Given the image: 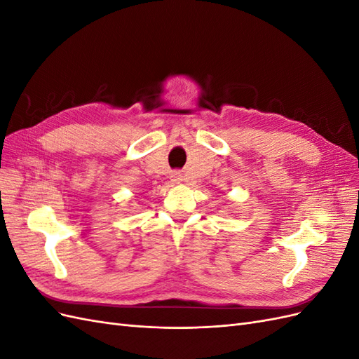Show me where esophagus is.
Wrapping results in <instances>:
<instances>
[{"label":"esophagus","instance_id":"esophagus-1","mask_svg":"<svg viewBox=\"0 0 359 359\" xmlns=\"http://www.w3.org/2000/svg\"><path fill=\"white\" fill-rule=\"evenodd\" d=\"M172 181H173V182H181V181H182L181 172H173V173H172Z\"/></svg>","mask_w":359,"mask_h":359}]
</instances>
